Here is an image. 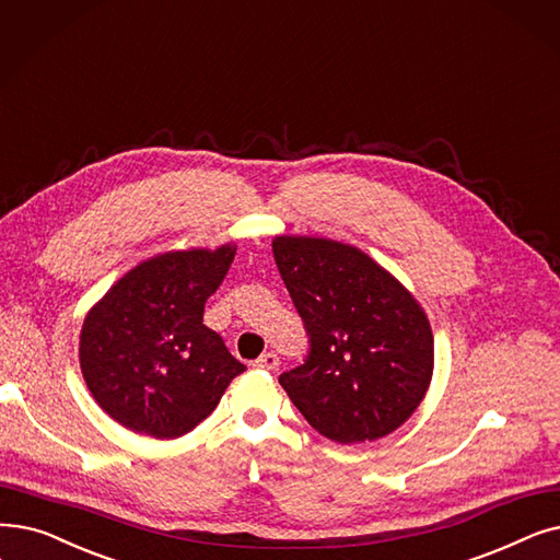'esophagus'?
<instances>
[{"label":"esophagus","instance_id":"obj_1","mask_svg":"<svg viewBox=\"0 0 560 560\" xmlns=\"http://www.w3.org/2000/svg\"><path fill=\"white\" fill-rule=\"evenodd\" d=\"M254 366L260 371H275L279 366V357L275 352H265L254 361Z\"/></svg>","mask_w":560,"mask_h":560}]
</instances>
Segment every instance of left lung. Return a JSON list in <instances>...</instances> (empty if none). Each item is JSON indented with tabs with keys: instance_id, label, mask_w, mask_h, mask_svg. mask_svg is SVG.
Masks as SVG:
<instances>
[{
	"instance_id": "8db88e82",
	"label": "left lung",
	"mask_w": 560,
	"mask_h": 560,
	"mask_svg": "<svg viewBox=\"0 0 560 560\" xmlns=\"http://www.w3.org/2000/svg\"><path fill=\"white\" fill-rule=\"evenodd\" d=\"M275 260L308 334L302 366L279 377L313 430L338 444L375 442L421 405L434 363L425 311L357 247L279 235Z\"/></svg>"
}]
</instances>
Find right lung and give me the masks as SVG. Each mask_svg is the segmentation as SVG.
<instances>
[{
    "label": "right lung",
    "mask_w": 560,
    "mask_h": 560,
    "mask_svg": "<svg viewBox=\"0 0 560 560\" xmlns=\"http://www.w3.org/2000/svg\"><path fill=\"white\" fill-rule=\"evenodd\" d=\"M235 247L166 252L120 277L84 318L80 366L91 396L124 428L176 440L197 428L245 371L203 306Z\"/></svg>",
    "instance_id": "add662e5"
}]
</instances>
